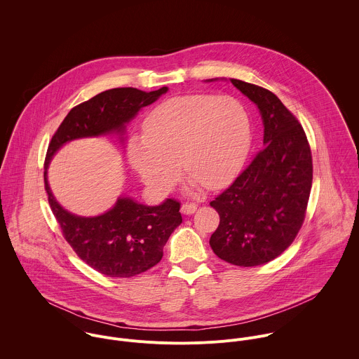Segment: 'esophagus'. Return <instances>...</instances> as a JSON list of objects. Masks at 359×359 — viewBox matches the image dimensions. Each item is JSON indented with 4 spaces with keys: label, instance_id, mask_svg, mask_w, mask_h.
<instances>
[{
    "label": "esophagus",
    "instance_id": "esophagus-1",
    "mask_svg": "<svg viewBox=\"0 0 359 359\" xmlns=\"http://www.w3.org/2000/svg\"><path fill=\"white\" fill-rule=\"evenodd\" d=\"M198 210V205L196 203H185L181 205V211L184 214H194Z\"/></svg>",
    "mask_w": 359,
    "mask_h": 359
}]
</instances>
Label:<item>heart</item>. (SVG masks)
I'll return each mask as SVG.
<instances>
[{
  "label": "heart",
  "instance_id": "b5f03b06",
  "mask_svg": "<svg viewBox=\"0 0 359 359\" xmlns=\"http://www.w3.org/2000/svg\"><path fill=\"white\" fill-rule=\"evenodd\" d=\"M250 144L249 113L236 98L189 94L156 106L144 121V135L130 140L127 156L144 184L164 195L180 178V161L191 174V187L226 185L241 171Z\"/></svg>",
  "mask_w": 359,
  "mask_h": 359
}]
</instances>
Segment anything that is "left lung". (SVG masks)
Instances as JSON below:
<instances>
[{
	"mask_svg": "<svg viewBox=\"0 0 359 359\" xmlns=\"http://www.w3.org/2000/svg\"><path fill=\"white\" fill-rule=\"evenodd\" d=\"M229 81L256 103L264 124V148L210 202L219 214L210 246L229 264L256 266L280 256L297 236L312 185V156L302 124L273 93L242 80Z\"/></svg>",
	"mask_w": 359,
	"mask_h": 359,
	"instance_id": "obj_1",
	"label": "left lung"
}]
</instances>
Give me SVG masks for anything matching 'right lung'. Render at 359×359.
<instances>
[{
    "mask_svg": "<svg viewBox=\"0 0 359 359\" xmlns=\"http://www.w3.org/2000/svg\"><path fill=\"white\" fill-rule=\"evenodd\" d=\"M167 91V87L151 93L131 87L103 91L67 113L48 147L44 182L52 212L76 255L106 276L131 278L154 266L170 235L182 222L180 203L165 199L160 205H145L120 196L101 215H76L52 195L48 167L55 154L74 140L117 134L123 142L127 124Z\"/></svg>",
    "mask_w": 359,
    "mask_h": 359,
    "instance_id": "right-lung-1",
    "label": "right lung"
}]
</instances>
